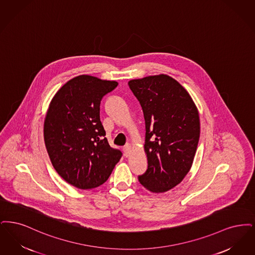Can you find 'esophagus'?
<instances>
[{
    "mask_svg": "<svg viewBox=\"0 0 255 255\" xmlns=\"http://www.w3.org/2000/svg\"><path fill=\"white\" fill-rule=\"evenodd\" d=\"M130 150H131V145L129 144H127L124 146V152H125V155L129 156L130 154Z\"/></svg>",
    "mask_w": 255,
    "mask_h": 255,
    "instance_id": "1",
    "label": "esophagus"
}]
</instances>
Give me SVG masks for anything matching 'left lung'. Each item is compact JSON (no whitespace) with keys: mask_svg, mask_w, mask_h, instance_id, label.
<instances>
[{"mask_svg":"<svg viewBox=\"0 0 255 255\" xmlns=\"http://www.w3.org/2000/svg\"><path fill=\"white\" fill-rule=\"evenodd\" d=\"M145 123L147 169L138 179L144 188L161 193L176 187L192 166L200 137L198 110L176 80L160 74L130 80Z\"/></svg>","mask_w":255,"mask_h":255,"instance_id":"1","label":"left lung"}]
</instances>
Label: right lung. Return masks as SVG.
I'll return each instance as SVG.
<instances>
[{
    "label": "right lung",
    "instance_id": "1",
    "mask_svg": "<svg viewBox=\"0 0 255 255\" xmlns=\"http://www.w3.org/2000/svg\"><path fill=\"white\" fill-rule=\"evenodd\" d=\"M117 86L115 81L80 75L59 89L49 104L45 147L58 174L76 188L104 184L122 157L109 144L100 120L101 100Z\"/></svg>",
    "mask_w": 255,
    "mask_h": 255
}]
</instances>
